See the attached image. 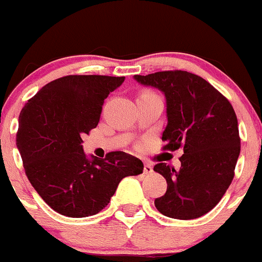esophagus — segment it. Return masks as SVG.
<instances>
[{"mask_svg":"<svg viewBox=\"0 0 262 262\" xmlns=\"http://www.w3.org/2000/svg\"><path fill=\"white\" fill-rule=\"evenodd\" d=\"M152 173V165L149 164V163H144V174H150Z\"/></svg>","mask_w":262,"mask_h":262,"instance_id":"obj_1","label":"esophagus"}]
</instances>
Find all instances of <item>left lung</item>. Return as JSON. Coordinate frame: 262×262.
Masks as SVG:
<instances>
[{"label": "left lung", "mask_w": 262, "mask_h": 262, "mask_svg": "<svg viewBox=\"0 0 262 262\" xmlns=\"http://www.w3.org/2000/svg\"><path fill=\"white\" fill-rule=\"evenodd\" d=\"M137 82L163 92L168 123L163 150L183 149L181 168L165 163L154 170L167 181L155 199L163 215L188 220L205 215L222 200L234 177L241 151L238 121L229 100L205 79L187 71L135 75Z\"/></svg>", "instance_id": "left-lung-1"}]
</instances>
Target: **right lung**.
I'll return each mask as SVG.
<instances>
[{
	"label": "right lung",
	"mask_w": 262,
	"mask_h": 262,
	"mask_svg": "<svg viewBox=\"0 0 262 262\" xmlns=\"http://www.w3.org/2000/svg\"><path fill=\"white\" fill-rule=\"evenodd\" d=\"M123 81V76L69 75L44 85L21 110L16 145L25 174L62 215L98 214L122 178L142 173V162L130 154L89 159L81 145L82 136L97 127L104 99Z\"/></svg>",
	"instance_id": "right-lung-1"
}]
</instances>
